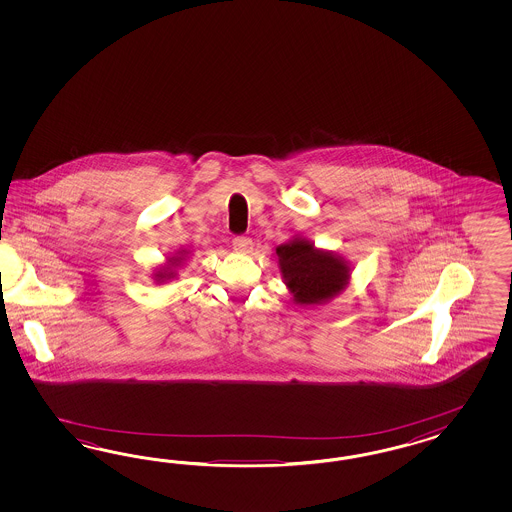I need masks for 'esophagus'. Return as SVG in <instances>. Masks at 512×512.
Listing matches in <instances>:
<instances>
[{
  "mask_svg": "<svg viewBox=\"0 0 512 512\" xmlns=\"http://www.w3.org/2000/svg\"><path fill=\"white\" fill-rule=\"evenodd\" d=\"M233 248L236 253H249L253 249V242L246 236H236L233 240Z\"/></svg>",
  "mask_w": 512,
  "mask_h": 512,
  "instance_id": "obj_1",
  "label": "esophagus"
}]
</instances>
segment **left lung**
I'll return each mask as SVG.
<instances>
[{"mask_svg": "<svg viewBox=\"0 0 512 512\" xmlns=\"http://www.w3.org/2000/svg\"><path fill=\"white\" fill-rule=\"evenodd\" d=\"M276 259L281 279L296 306H321L349 287L351 263L334 251L317 248L304 236L296 234L279 244Z\"/></svg>", "mask_w": 512, "mask_h": 512, "instance_id": "1", "label": "left lung"}]
</instances>
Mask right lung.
<instances>
[{
  "label": "right lung",
  "mask_w": 512,
  "mask_h": 512,
  "mask_svg": "<svg viewBox=\"0 0 512 512\" xmlns=\"http://www.w3.org/2000/svg\"><path fill=\"white\" fill-rule=\"evenodd\" d=\"M191 251L186 248H180L178 251H174L171 257H167V261L163 264H159L152 272V279H155L157 285H165L172 279L178 278V270L187 263Z\"/></svg>",
  "instance_id": "obj_1"
}]
</instances>
